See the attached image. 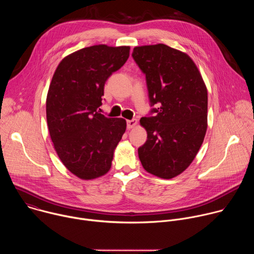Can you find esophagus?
<instances>
[{
    "instance_id": "34e87169",
    "label": "esophagus",
    "mask_w": 254,
    "mask_h": 254,
    "mask_svg": "<svg viewBox=\"0 0 254 254\" xmlns=\"http://www.w3.org/2000/svg\"><path fill=\"white\" fill-rule=\"evenodd\" d=\"M136 124H137V121H136L135 119H132V120L127 122V127L128 129H129V128H132V127H134L136 126Z\"/></svg>"
}]
</instances>
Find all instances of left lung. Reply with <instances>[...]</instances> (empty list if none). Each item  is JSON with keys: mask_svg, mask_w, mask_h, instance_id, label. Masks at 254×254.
Wrapping results in <instances>:
<instances>
[{"mask_svg": "<svg viewBox=\"0 0 254 254\" xmlns=\"http://www.w3.org/2000/svg\"><path fill=\"white\" fill-rule=\"evenodd\" d=\"M131 56L146 75L151 106H157L139 121L148 139L138 158L147 172L172 179L190 166L204 140L207 88L184 52L157 44L134 47Z\"/></svg>", "mask_w": 254, "mask_h": 254, "instance_id": "left-lung-1", "label": "left lung"}]
</instances>
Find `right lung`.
I'll return each mask as SVG.
<instances>
[{
    "label": "right lung",
    "mask_w": 254,
    "mask_h": 254,
    "mask_svg": "<svg viewBox=\"0 0 254 254\" xmlns=\"http://www.w3.org/2000/svg\"><path fill=\"white\" fill-rule=\"evenodd\" d=\"M129 56V47L94 45L66 56L57 66L46 117L54 149L75 176L92 180L110 171L127 128L124 119L99 114L104 84Z\"/></svg>",
    "instance_id": "right-lung-1"
}]
</instances>
